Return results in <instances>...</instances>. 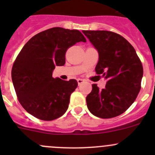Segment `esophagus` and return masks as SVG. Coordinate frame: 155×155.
Masks as SVG:
<instances>
[{
	"instance_id": "1",
	"label": "esophagus",
	"mask_w": 155,
	"mask_h": 155,
	"mask_svg": "<svg viewBox=\"0 0 155 155\" xmlns=\"http://www.w3.org/2000/svg\"><path fill=\"white\" fill-rule=\"evenodd\" d=\"M77 82H78V84H79V85H80L81 84L83 83L84 80H83V79H78Z\"/></svg>"
}]
</instances>
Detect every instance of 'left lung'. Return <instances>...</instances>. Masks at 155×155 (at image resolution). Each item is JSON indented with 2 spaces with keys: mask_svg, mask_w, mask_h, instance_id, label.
<instances>
[{
  "mask_svg": "<svg viewBox=\"0 0 155 155\" xmlns=\"http://www.w3.org/2000/svg\"><path fill=\"white\" fill-rule=\"evenodd\" d=\"M99 54L95 72L107 80L100 90L97 84L86 97L87 109L94 115L111 118L124 113L135 101L140 89L143 68L132 45L116 33L82 31Z\"/></svg>",
  "mask_w": 155,
  "mask_h": 155,
  "instance_id": "obj_1",
  "label": "left lung"
}]
</instances>
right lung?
Returning a JSON list of instances; mask_svg holds the SVG:
<instances>
[{"mask_svg": "<svg viewBox=\"0 0 155 155\" xmlns=\"http://www.w3.org/2000/svg\"><path fill=\"white\" fill-rule=\"evenodd\" d=\"M86 42L78 30L52 28L36 34L23 46L12 68V80L20 104L28 113L52 121L68 110L76 79L52 77L55 66L65 64L68 48Z\"/></svg>", "mask_w": 155, "mask_h": 155, "instance_id": "right-lung-1", "label": "right lung"}]
</instances>
